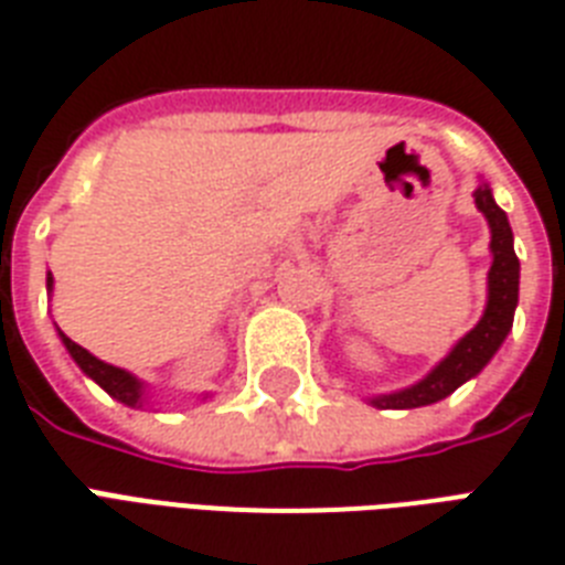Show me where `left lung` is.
Wrapping results in <instances>:
<instances>
[{
	"mask_svg": "<svg viewBox=\"0 0 565 565\" xmlns=\"http://www.w3.org/2000/svg\"><path fill=\"white\" fill-rule=\"evenodd\" d=\"M476 204L490 221V250H493V268H490V297H487L484 318L478 320V327L455 344V350L428 373L423 382L396 391V394L376 396L373 405L379 408H419L444 399L461 387L467 379H472L478 370L502 347L513 327V309L519 300V259L513 254V233L504 215L493 201V192L487 183L476 189Z\"/></svg>",
	"mask_w": 565,
	"mask_h": 565,
	"instance_id": "obj_1",
	"label": "left lung"
}]
</instances>
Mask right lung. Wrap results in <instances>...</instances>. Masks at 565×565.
<instances>
[{
	"label": "right lung",
	"mask_w": 565,
	"mask_h": 565,
	"mask_svg": "<svg viewBox=\"0 0 565 565\" xmlns=\"http://www.w3.org/2000/svg\"><path fill=\"white\" fill-rule=\"evenodd\" d=\"M46 286L52 288V274H49ZM63 344H66V350H70V355L75 359V364H78L84 373H87L89 379H96L98 385L107 391V394L113 396V399H119V403L125 405H139L142 403V385H139L137 379L130 376V373H125V370L113 367V364H104L102 359H96L93 353H87L84 347L75 344L72 338H66L61 332Z\"/></svg>",
	"instance_id": "obj_1"
}]
</instances>
